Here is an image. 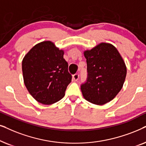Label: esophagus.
Here are the masks:
<instances>
[{
	"label": "esophagus",
	"mask_w": 146,
	"mask_h": 146,
	"mask_svg": "<svg viewBox=\"0 0 146 146\" xmlns=\"http://www.w3.org/2000/svg\"><path fill=\"white\" fill-rule=\"evenodd\" d=\"M79 74H77V73L73 75V80L77 81L79 79Z\"/></svg>",
	"instance_id": "obj_1"
}]
</instances>
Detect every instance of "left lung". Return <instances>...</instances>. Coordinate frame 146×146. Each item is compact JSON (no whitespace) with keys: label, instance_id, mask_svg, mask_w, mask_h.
Returning a JSON list of instances; mask_svg holds the SVG:
<instances>
[{"label":"left lung","instance_id":"1","mask_svg":"<svg viewBox=\"0 0 146 146\" xmlns=\"http://www.w3.org/2000/svg\"><path fill=\"white\" fill-rule=\"evenodd\" d=\"M87 65V79L81 90L85 100L102 106L113 100L125 81L127 68L117 48L102 42L84 51Z\"/></svg>","mask_w":146,"mask_h":146}]
</instances>
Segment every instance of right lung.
I'll list each match as a JSON object with an SVG mask.
<instances>
[{"label": "right lung", "instance_id": "1", "mask_svg": "<svg viewBox=\"0 0 146 146\" xmlns=\"http://www.w3.org/2000/svg\"><path fill=\"white\" fill-rule=\"evenodd\" d=\"M63 55V50L46 40L35 45L23 58L25 85L33 98L40 104H53L65 96L72 76Z\"/></svg>", "mask_w": 146, "mask_h": 146}]
</instances>
